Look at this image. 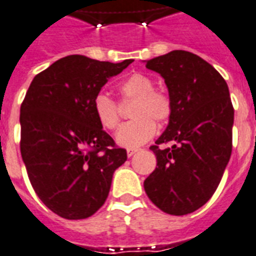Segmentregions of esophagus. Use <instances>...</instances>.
<instances>
[{
	"instance_id": "obj_1",
	"label": "esophagus",
	"mask_w": 256,
	"mask_h": 256,
	"mask_svg": "<svg viewBox=\"0 0 256 256\" xmlns=\"http://www.w3.org/2000/svg\"><path fill=\"white\" fill-rule=\"evenodd\" d=\"M139 148H128V156L132 158L135 152H138Z\"/></svg>"
}]
</instances>
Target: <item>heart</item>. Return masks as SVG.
<instances>
[{
	"instance_id": "1",
	"label": "heart",
	"mask_w": 256,
	"mask_h": 256,
	"mask_svg": "<svg viewBox=\"0 0 256 256\" xmlns=\"http://www.w3.org/2000/svg\"><path fill=\"white\" fill-rule=\"evenodd\" d=\"M118 90L124 101H134L130 116L132 120L122 124L116 134L120 146L135 148L152 138L156 124H166L172 116L174 104L170 94L154 89V81L143 74H132L122 81ZM93 110L98 124L106 130H116L120 124L117 102L109 96L100 93L94 97Z\"/></svg>"
}]
</instances>
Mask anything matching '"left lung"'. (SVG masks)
Here are the masks:
<instances>
[{
  "label": "left lung",
  "mask_w": 256,
  "mask_h": 256,
  "mask_svg": "<svg viewBox=\"0 0 256 256\" xmlns=\"http://www.w3.org/2000/svg\"><path fill=\"white\" fill-rule=\"evenodd\" d=\"M146 67L163 76L174 112L150 147L156 168L144 180V190L164 213L188 214L213 196L229 163L234 124L229 88L208 62L182 50L147 60ZM170 142L171 148H161Z\"/></svg>",
  "instance_id": "1"
}]
</instances>
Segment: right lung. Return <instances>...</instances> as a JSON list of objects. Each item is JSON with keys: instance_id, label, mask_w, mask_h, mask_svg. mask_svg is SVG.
I'll return each mask as SVG.
<instances>
[{"instance_id": "right-lung-1", "label": "right lung", "mask_w": 256, "mask_h": 256, "mask_svg": "<svg viewBox=\"0 0 256 256\" xmlns=\"http://www.w3.org/2000/svg\"><path fill=\"white\" fill-rule=\"evenodd\" d=\"M134 60L62 58L31 81L20 105V155L32 188L55 214L88 218L102 206L126 150L98 124L94 97Z\"/></svg>"}]
</instances>
